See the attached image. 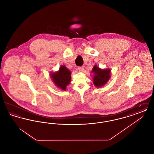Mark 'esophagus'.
<instances>
[{"label": "esophagus", "mask_w": 154, "mask_h": 154, "mask_svg": "<svg viewBox=\"0 0 154 154\" xmlns=\"http://www.w3.org/2000/svg\"><path fill=\"white\" fill-rule=\"evenodd\" d=\"M78 70H79V72H82L84 70V67L82 66H80L78 67Z\"/></svg>", "instance_id": "1"}]
</instances>
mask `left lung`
<instances>
[{
  "label": "left lung",
  "mask_w": 154,
  "mask_h": 154,
  "mask_svg": "<svg viewBox=\"0 0 154 154\" xmlns=\"http://www.w3.org/2000/svg\"><path fill=\"white\" fill-rule=\"evenodd\" d=\"M91 72L94 74L93 82L96 87H102L110 79L111 70L109 69H101L95 65L94 66Z\"/></svg>",
  "instance_id": "obj_1"
}]
</instances>
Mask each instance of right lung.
<instances>
[{
    "label": "right lung",
    "mask_w": 154,
    "mask_h": 154,
    "mask_svg": "<svg viewBox=\"0 0 154 154\" xmlns=\"http://www.w3.org/2000/svg\"><path fill=\"white\" fill-rule=\"evenodd\" d=\"M50 77L55 85L64 91L71 82V72L64 65L60 66L58 72L52 73Z\"/></svg>",
    "instance_id": "1"
}]
</instances>
